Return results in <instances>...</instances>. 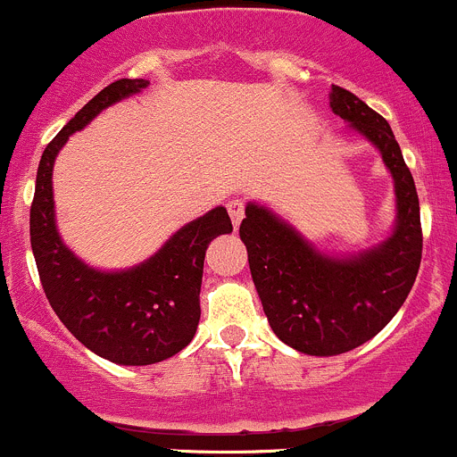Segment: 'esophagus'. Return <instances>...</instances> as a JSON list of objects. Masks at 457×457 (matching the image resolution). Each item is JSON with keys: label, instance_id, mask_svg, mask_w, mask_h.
Here are the masks:
<instances>
[{"label": "esophagus", "instance_id": "1", "mask_svg": "<svg viewBox=\"0 0 457 457\" xmlns=\"http://www.w3.org/2000/svg\"><path fill=\"white\" fill-rule=\"evenodd\" d=\"M244 209H246L244 200H230L228 204H227V211H228V215H230V222H233L235 228H237L239 222H242Z\"/></svg>", "mask_w": 457, "mask_h": 457}]
</instances>
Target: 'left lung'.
I'll use <instances>...</instances> for the list:
<instances>
[{
  "label": "left lung",
  "instance_id": "obj_1",
  "mask_svg": "<svg viewBox=\"0 0 457 457\" xmlns=\"http://www.w3.org/2000/svg\"><path fill=\"white\" fill-rule=\"evenodd\" d=\"M331 108L382 153L395 182L397 224L380 246L349 260L315 251L264 206L248 204L239 224L248 266L270 328L306 355H337L382 331L404 304L422 260V224L413 175L380 112L342 86Z\"/></svg>",
  "mask_w": 457,
  "mask_h": 457
}]
</instances>
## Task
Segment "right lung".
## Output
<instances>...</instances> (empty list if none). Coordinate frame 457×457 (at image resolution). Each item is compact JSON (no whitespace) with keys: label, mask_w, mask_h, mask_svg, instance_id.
<instances>
[{"label":"right lung","mask_w":457,"mask_h":457,"mask_svg":"<svg viewBox=\"0 0 457 457\" xmlns=\"http://www.w3.org/2000/svg\"><path fill=\"white\" fill-rule=\"evenodd\" d=\"M146 84V79L112 81L53 137L39 160L30 204V246L53 311L86 349L126 367L162 362L193 340L202 313L206 248L211 239L233 230L227 209L218 206L179 228L151 260L120 273L86 266L57 235L51 182L57 153L99 111Z\"/></svg>","instance_id":"obj_1"}]
</instances>
